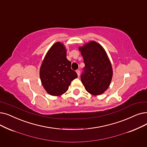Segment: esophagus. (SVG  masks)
I'll list each match as a JSON object with an SVG mask.
<instances>
[{"label":"esophagus","mask_w":147,"mask_h":147,"mask_svg":"<svg viewBox=\"0 0 147 147\" xmlns=\"http://www.w3.org/2000/svg\"><path fill=\"white\" fill-rule=\"evenodd\" d=\"M76 73H77V74H78V76H80V70H79V69L76 70Z\"/></svg>","instance_id":"obj_1"}]
</instances>
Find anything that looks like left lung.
Instances as JSON below:
<instances>
[{"instance_id": "1", "label": "left lung", "mask_w": 147, "mask_h": 147, "mask_svg": "<svg viewBox=\"0 0 147 147\" xmlns=\"http://www.w3.org/2000/svg\"><path fill=\"white\" fill-rule=\"evenodd\" d=\"M85 67L81 82L87 92L93 95L103 94L110 86L113 76L112 63L105 49L95 41L79 47Z\"/></svg>"}]
</instances>
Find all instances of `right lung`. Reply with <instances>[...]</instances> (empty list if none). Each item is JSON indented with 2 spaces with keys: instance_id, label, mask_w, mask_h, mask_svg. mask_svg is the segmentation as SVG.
<instances>
[{
  "instance_id": "1",
  "label": "right lung",
  "mask_w": 147,
  "mask_h": 147,
  "mask_svg": "<svg viewBox=\"0 0 147 147\" xmlns=\"http://www.w3.org/2000/svg\"><path fill=\"white\" fill-rule=\"evenodd\" d=\"M67 52L64 44L56 42L47 51L41 63V84L52 96H59L66 92L71 81L78 78L77 73L71 68V62L67 59Z\"/></svg>"
}]
</instances>
